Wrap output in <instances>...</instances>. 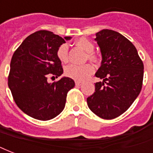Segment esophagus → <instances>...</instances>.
I'll return each instance as SVG.
<instances>
[{
  "instance_id": "obj_1",
  "label": "esophagus",
  "mask_w": 153,
  "mask_h": 153,
  "mask_svg": "<svg viewBox=\"0 0 153 153\" xmlns=\"http://www.w3.org/2000/svg\"><path fill=\"white\" fill-rule=\"evenodd\" d=\"M75 84L76 86H81L83 85V83H82V82H81V81H76Z\"/></svg>"
}]
</instances>
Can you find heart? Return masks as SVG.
Here are the masks:
<instances>
[{
  "instance_id": "heart-1",
  "label": "heart",
  "mask_w": 153,
  "mask_h": 153,
  "mask_svg": "<svg viewBox=\"0 0 153 153\" xmlns=\"http://www.w3.org/2000/svg\"><path fill=\"white\" fill-rule=\"evenodd\" d=\"M76 45L83 49L88 53V58L91 60H95L96 57L93 54L94 49V44L89 40L85 38H80L76 41ZM68 52V46L66 43H64L59 47L56 55L58 59L62 62H67ZM94 72V68L92 64H87L84 65H76L70 64L65 68V75L70 78H72L76 81H85L89 76Z\"/></svg>"
}]
</instances>
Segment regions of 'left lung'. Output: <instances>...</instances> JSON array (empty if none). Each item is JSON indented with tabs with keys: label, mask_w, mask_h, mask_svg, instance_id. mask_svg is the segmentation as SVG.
I'll list each match as a JSON object with an SVG mask.
<instances>
[{
	"label": "left lung",
	"mask_w": 153,
	"mask_h": 153,
	"mask_svg": "<svg viewBox=\"0 0 153 153\" xmlns=\"http://www.w3.org/2000/svg\"><path fill=\"white\" fill-rule=\"evenodd\" d=\"M95 41L102 59L95 76L103 81L95 84V92L87 97V104L100 118L113 119L124 113L139 96L143 64L135 46L119 32L100 30Z\"/></svg>",
	"instance_id": "left-lung-1"
}]
</instances>
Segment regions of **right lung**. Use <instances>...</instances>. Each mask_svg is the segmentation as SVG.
I'll return each instance as SVG.
<instances>
[{
    "label": "right lung",
    "instance_id": "obj_1",
    "mask_svg": "<svg viewBox=\"0 0 153 153\" xmlns=\"http://www.w3.org/2000/svg\"><path fill=\"white\" fill-rule=\"evenodd\" d=\"M71 38L39 30L29 35L13 55L8 85L17 105L30 117L50 120L64 109L68 92L75 82L64 76L48 83V77L63 74L56 52Z\"/></svg>",
    "mask_w": 153,
    "mask_h": 153
}]
</instances>
